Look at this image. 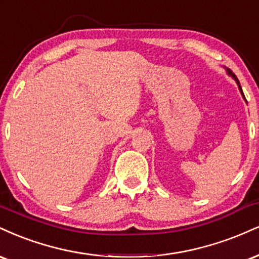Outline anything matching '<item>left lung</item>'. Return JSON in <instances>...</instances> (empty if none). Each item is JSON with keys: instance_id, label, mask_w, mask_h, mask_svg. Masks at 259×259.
<instances>
[{"instance_id": "obj_1", "label": "left lung", "mask_w": 259, "mask_h": 259, "mask_svg": "<svg viewBox=\"0 0 259 259\" xmlns=\"http://www.w3.org/2000/svg\"><path fill=\"white\" fill-rule=\"evenodd\" d=\"M224 68H226V66H224ZM226 70H227V74L230 76V77L232 78H234V80H235V82L236 83H238V87H239V91H240V93H241V96H242V98H244L245 100H246V98H245V96H244V92H242V90H241V86H240V82H239V80H238V77H236L235 75H234V72L232 71V70L230 69H227L226 68Z\"/></svg>"}]
</instances>
